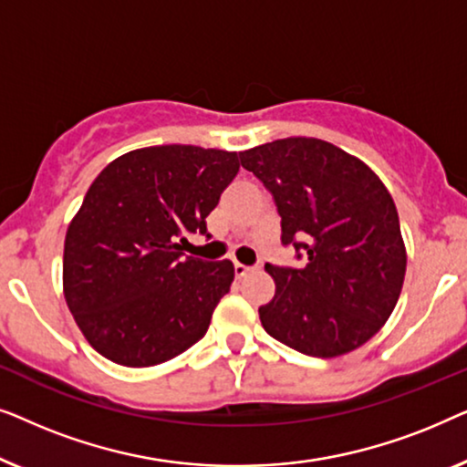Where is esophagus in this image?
<instances>
[{
    "mask_svg": "<svg viewBox=\"0 0 467 467\" xmlns=\"http://www.w3.org/2000/svg\"><path fill=\"white\" fill-rule=\"evenodd\" d=\"M234 272H235V278H244L248 272H251V267L242 265V264H234Z\"/></svg>",
    "mask_w": 467,
    "mask_h": 467,
    "instance_id": "34e87169",
    "label": "esophagus"
}]
</instances>
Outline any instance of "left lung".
Listing matches in <instances>:
<instances>
[{
	"label": "left lung",
	"instance_id": "obj_1",
	"mask_svg": "<svg viewBox=\"0 0 467 467\" xmlns=\"http://www.w3.org/2000/svg\"><path fill=\"white\" fill-rule=\"evenodd\" d=\"M242 168L272 191L283 244L304 267L265 265L276 283L261 306L264 329L310 357L366 344L398 304L406 244L393 197L359 157L318 138H285L242 150Z\"/></svg>",
	"mask_w": 467,
	"mask_h": 467
}]
</instances>
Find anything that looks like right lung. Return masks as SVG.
<instances>
[{"label": "right lung", "instance_id": "right-lung-1", "mask_svg": "<svg viewBox=\"0 0 467 467\" xmlns=\"http://www.w3.org/2000/svg\"><path fill=\"white\" fill-rule=\"evenodd\" d=\"M238 170L235 150L165 144L125 152L99 171L67 225L63 296L101 357L150 368L202 340L234 264L182 257L181 242L206 234Z\"/></svg>", "mask_w": 467, "mask_h": 467}]
</instances>
